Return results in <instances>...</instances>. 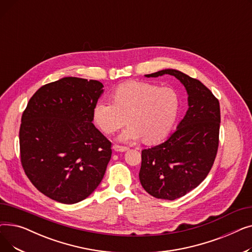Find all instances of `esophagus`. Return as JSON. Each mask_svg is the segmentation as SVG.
<instances>
[{
  "label": "esophagus",
  "instance_id": "34e87169",
  "mask_svg": "<svg viewBox=\"0 0 252 252\" xmlns=\"http://www.w3.org/2000/svg\"><path fill=\"white\" fill-rule=\"evenodd\" d=\"M113 149H114V151H116V152H125V151H127V150H128L127 147H126V146H119V145H114Z\"/></svg>",
  "mask_w": 252,
  "mask_h": 252
}]
</instances>
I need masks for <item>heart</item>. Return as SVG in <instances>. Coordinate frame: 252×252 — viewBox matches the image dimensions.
I'll return each mask as SVG.
<instances>
[{
	"instance_id": "heart-1",
	"label": "heart",
	"mask_w": 252,
	"mask_h": 252,
	"mask_svg": "<svg viewBox=\"0 0 252 252\" xmlns=\"http://www.w3.org/2000/svg\"><path fill=\"white\" fill-rule=\"evenodd\" d=\"M112 100H101L94 105L93 121L105 134H113L127 123L118 137L125 143L141 138L147 144L163 140L174 126L180 108V98L174 89L143 82L118 86Z\"/></svg>"
}]
</instances>
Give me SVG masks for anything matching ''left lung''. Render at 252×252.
<instances>
[{"label": "left lung", "instance_id": "1", "mask_svg": "<svg viewBox=\"0 0 252 252\" xmlns=\"http://www.w3.org/2000/svg\"><path fill=\"white\" fill-rule=\"evenodd\" d=\"M173 75L188 94V110L175 133L163 143L142 151L139 178L155 198L175 200L195 189L207 177L219 147V100L201 82L177 69H163L146 77Z\"/></svg>", "mask_w": 252, "mask_h": 252}]
</instances>
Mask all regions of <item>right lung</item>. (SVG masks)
Returning <instances> with one entry per match:
<instances>
[{"label":"right lung","mask_w":252,"mask_h":252,"mask_svg":"<svg viewBox=\"0 0 252 252\" xmlns=\"http://www.w3.org/2000/svg\"><path fill=\"white\" fill-rule=\"evenodd\" d=\"M103 87L94 79L63 77L39 88L22 114V167L33 186L57 202L86 199L105 175L111 143L92 123Z\"/></svg>","instance_id":"add662e5"}]
</instances>
